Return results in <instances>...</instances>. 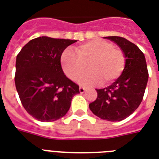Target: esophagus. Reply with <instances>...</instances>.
Here are the masks:
<instances>
[{"label": "esophagus", "mask_w": 159, "mask_h": 159, "mask_svg": "<svg viewBox=\"0 0 159 159\" xmlns=\"http://www.w3.org/2000/svg\"><path fill=\"white\" fill-rule=\"evenodd\" d=\"M79 91H80V93H83L85 91H86V88H83V87H80Z\"/></svg>", "instance_id": "34e87169"}]
</instances>
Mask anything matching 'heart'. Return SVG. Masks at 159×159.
Masks as SVG:
<instances>
[{
	"label": "heart",
	"instance_id": "obj_1",
	"mask_svg": "<svg viewBox=\"0 0 159 159\" xmlns=\"http://www.w3.org/2000/svg\"><path fill=\"white\" fill-rule=\"evenodd\" d=\"M87 64L89 70L78 78L80 84L95 86L103 82L107 85L122 76L126 67V56L112 42L94 39L77 46L74 52L66 49L61 57V67L71 80L77 79Z\"/></svg>",
	"mask_w": 159,
	"mask_h": 159
}]
</instances>
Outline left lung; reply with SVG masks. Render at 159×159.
<instances>
[{"label": "left lung", "instance_id": "left-lung-1", "mask_svg": "<svg viewBox=\"0 0 159 159\" xmlns=\"http://www.w3.org/2000/svg\"><path fill=\"white\" fill-rule=\"evenodd\" d=\"M117 43L126 56V67L112 84L97 89L98 97L89 104L93 114L102 119L119 122L130 116L141 103L148 79L146 59L139 47L121 36H106Z\"/></svg>", "mask_w": 159, "mask_h": 159}]
</instances>
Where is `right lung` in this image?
Segmentation results:
<instances>
[{
  "instance_id": "1",
  "label": "right lung",
  "mask_w": 159,
  "mask_h": 159,
  "mask_svg": "<svg viewBox=\"0 0 159 159\" xmlns=\"http://www.w3.org/2000/svg\"><path fill=\"white\" fill-rule=\"evenodd\" d=\"M76 40L40 36L16 56L15 84L22 106L41 122H52L68 112L79 86L67 78L61 66L63 51Z\"/></svg>"
}]
</instances>
